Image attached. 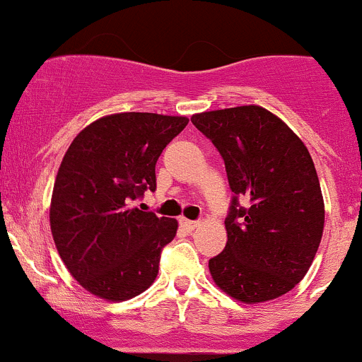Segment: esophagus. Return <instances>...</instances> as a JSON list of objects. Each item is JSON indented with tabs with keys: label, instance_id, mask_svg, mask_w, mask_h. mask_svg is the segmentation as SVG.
Masks as SVG:
<instances>
[{
	"label": "esophagus",
	"instance_id": "esophagus-1",
	"mask_svg": "<svg viewBox=\"0 0 362 362\" xmlns=\"http://www.w3.org/2000/svg\"><path fill=\"white\" fill-rule=\"evenodd\" d=\"M180 224L184 226L185 229H189V231H192V229L198 228L199 222H196V221H189V218H180Z\"/></svg>",
	"mask_w": 362,
	"mask_h": 362
}]
</instances>
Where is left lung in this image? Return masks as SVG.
Masks as SVG:
<instances>
[{"mask_svg": "<svg viewBox=\"0 0 362 362\" xmlns=\"http://www.w3.org/2000/svg\"><path fill=\"white\" fill-rule=\"evenodd\" d=\"M191 120L221 152L235 192L226 249L208 262L215 286L247 305L280 298L306 275L324 231V198L308 148L257 105Z\"/></svg>", "mask_w": 362, "mask_h": 362, "instance_id": "8db88e82", "label": "left lung"}]
</instances>
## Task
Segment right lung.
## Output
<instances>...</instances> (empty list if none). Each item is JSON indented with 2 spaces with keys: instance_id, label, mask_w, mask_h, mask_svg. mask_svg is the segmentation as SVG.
Instances as JSON below:
<instances>
[{
  "instance_id": "1",
  "label": "right lung",
  "mask_w": 362,
  "mask_h": 362,
  "mask_svg": "<svg viewBox=\"0 0 362 362\" xmlns=\"http://www.w3.org/2000/svg\"><path fill=\"white\" fill-rule=\"evenodd\" d=\"M187 122L148 112L105 115L76 134L61 160L50 231L68 272L96 298L126 301L154 284L178 222L133 202L156 191V163Z\"/></svg>"
}]
</instances>
